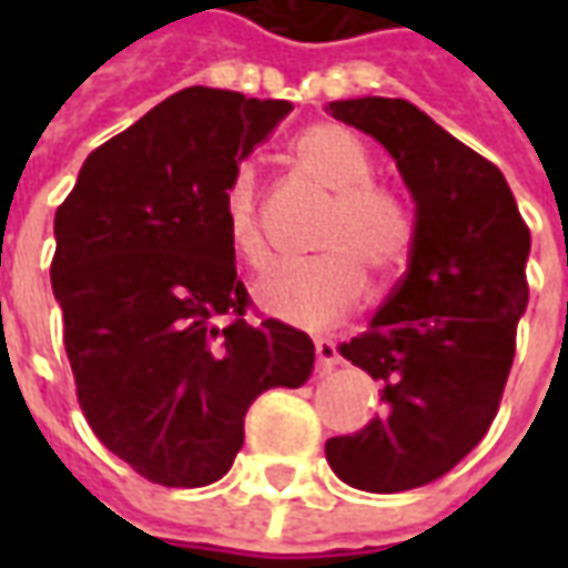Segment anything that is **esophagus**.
I'll return each mask as SVG.
<instances>
[{"label": "esophagus", "instance_id": "obj_1", "mask_svg": "<svg viewBox=\"0 0 568 568\" xmlns=\"http://www.w3.org/2000/svg\"><path fill=\"white\" fill-rule=\"evenodd\" d=\"M337 362H341L337 344H334V341H325V337H320V341H316V365H320V371H332Z\"/></svg>", "mask_w": 568, "mask_h": 568}]
</instances>
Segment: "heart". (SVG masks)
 I'll use <instances>...</instances> for the list:
<instances>
[{"instance_id":"1","label":"heart","mask_w":568,"mask_h":568,"mask_svg":"<svg viewBox=\"0 0 568 568\" xmlns=\"http://www.w3.org/2000/svg\"><path fill=\"white\" fill-rule=\"evenodd\" d=\"M292 154L297 166L332 194L316 236L322 258L267 273L255 285V304L273 320L297 328H325L356 310L368 288L365 271L381 283H393L405 273L417 243V224L402 194L371 182L368 151L349 130L316 124L297 136ZM224 231L246 267L261 271L271 264L258 173L252 163H240L227 182Z\"/></svg>"}]
</instances>
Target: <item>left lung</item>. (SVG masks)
<instances>
[{
	"mask_svg": "<svg viewBox=\"0 0 568 568\" xmlns=\"http://www.w3.org/2000/svg\"><path fill=\"white\" fill-rule=\"evenodd\" d=\"M328 112L393 154L417 203V243L389 301L341 356L383 383V414L325 444L332 471L368 493L426 487L496 417L529 301V227L496 163L407 100L358 97Z\"/></svg>",
	"mask_w": 568,
	"mask_h": 568,
	"instance_id": "1",
	"label": "left lung"
}]
</instances>
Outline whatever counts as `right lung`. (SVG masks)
Instances as JSON below:
<instances>
[{
	"instance_id": "1",
	"label": "right lung",
	"mask_w": 568,
	"mask_h": 568,
	"mask_svg": "<svg viewBox=\"0 0 568 568\" xmlns=\"http://www.w3.org/2000/svg\"><path fill=\"white\" fill-rule=\"evenodd\" d=\"M288 112L285 100L185 88L91 151L54 215L51 288L79 405L151 484L227 475L248 405L313 374L307 334L246 322L224 231L231 175Z\"/></svg>"
}]
</instances>
